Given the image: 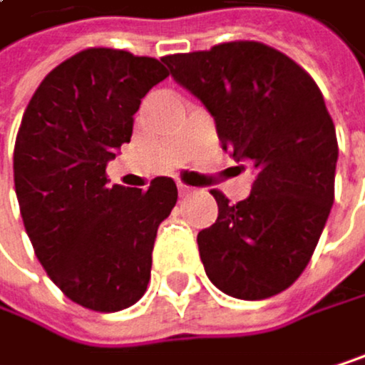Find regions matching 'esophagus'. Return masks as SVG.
<instances>
[{"instance_id": "1", "label": "esophagus", "mask_w": 365, "mask_h": 365, "mask_svg": "<svg viewBox=\"0 0 365 365\" xmlns=\"http://www.w3.org/2000/svg\"><path fill=\"white\" fill-rule=\"evenodd\" d=\"M195 190L190 188V186H186V184H179V197H190Z\"/></svg>"}]
</instances>
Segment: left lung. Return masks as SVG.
<instances>
[{"mask_svg": "<svg viewBox=\"0 0 365 365\" xmlns=\"http://www.w3.org/2000/svg\"><path fill=\"white\" fill-rule=\"evenodd\" d=\"M162 62L214 116L222 149L255 173L236 205L212 192L218 218L197 236L205 274L242 301L283 292L309 264L333 205L337 138L320 88L292 58L255 41Z\"/></svg>", "mask_w": 365, "mask_h": 365, "instance_id": "8db88e82", "label": "left lung"}]
</instances>
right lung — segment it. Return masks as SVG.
<instances>
[{
  "label": "right lung",
  "instance_id": "obj_1",
  "mask_svg": "<svg viewBox=\"0 0 365 365\" xmlns=\"http://www.w3.org/2000/svg\"><path fill=\"white\" fill-rule=\"evenodd\" d=\"M166 75L155 58L91 47L45 77L21 118L14 190L25 231L51 281L93 312H120L147 292L158 227L177 203L170 177L147 190L106 177Z\"/></svg>",
  "mask_w": 365,
  "mask_h": 365
}]
</instances>
